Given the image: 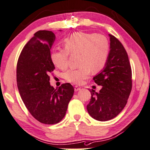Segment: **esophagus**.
<instances>
[{"mask_svg":"<svg viewBox=\"0 0 150 150\" xmlns=\"http://www.w3.org/2000/svg\"><path fill=\"white\" fill-rule=\"evenodd\" d=\"M80 89H81V88H80V87L77 86H75V91H79V90H80Z\"/></svg>","mask_w":150,"mask_h":150,"instance_id":"obj_1","label":"esophagus"}]
</instances>
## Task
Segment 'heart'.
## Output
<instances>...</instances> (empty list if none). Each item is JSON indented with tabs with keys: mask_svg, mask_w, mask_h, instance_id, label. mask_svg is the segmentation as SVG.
<instances>
[{
	"mask_svg": "<svg viewBox=\"0 0 150 150\" xmlns=\"http://www.w3.org/2000/svg\"><path fill=\"white\" fill-rule=\"evenodd\" d=\"M64 49L54 50L50 54L52 63L62 71L69 67V54H79L80 67L64 73V79L74 84H81L89 77L91 71L98 73L108 61L110 44L104 35L76 32L64 40Z\"/></svg>",
	"mask_w": 150,
	"mask_h": 150,
	"instance_id": "obj_1",
	"label": "heart"
}]
</instances>
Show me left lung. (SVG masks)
I'll return each instance as SVG.
<instances>
[{
    "mask_svg": "<svg viewBox=\"0 0 150 150\" xmlns=\"http://www.w3.org/2000/svg\"><path fill=\"white\" fill-rule=\"evenodd\" d=\"M110 50L107 63L93 78L102 88L99 93L91 89L87 110L91 117L106 121L117 117L127 103L132 89V71L128 54L117 38L109 34Z\"/></svg>",
    "mask_w": 150,
    "mask_h": 150,
    "instance_id": "1",
    "label": "left lung"
}]
</instances>
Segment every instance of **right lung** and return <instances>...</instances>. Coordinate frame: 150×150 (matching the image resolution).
Returning a JSON list of instances; mask_svg holds the SVG:
<instances>
[{
  "instance_id": "right-lung-1",
  "label": "right lung",
  "mask_w": 150,
  "mask_h": 150,
  "mask_svg": "<svg viewBox=\"0 0 150 150\" xmlns=\"http://www.w3.org/2000/svg\"><path fill=\"white\" fill-rule=\"evenodd\" d=\"M55 40L52 32H35L23 48L17 64V83L20 96L30 113L42 123L53 125L64 118L74 93L70 83L54 89L50 75L55 69L50 49Z\"/></svg>"
}]
</instances>
